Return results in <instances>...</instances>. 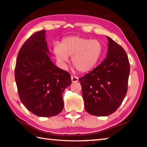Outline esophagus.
<instances>
[{"label": "esophagus", "mask_w": 147, "mask_h": 147, "mask_svg": "<svg viewBox=\"0 0 147 147\" xmlns=\"http://www.w3.org/2000/svg\"><path fill=\"white\" fill-rule=\"evenodd\" d=\"M71 80L72 83H76V82H78V80H79L78 77H76V76H71Z\"/></svg>", "instance_id": "34e87169"}]
</instances>
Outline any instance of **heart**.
<instances>
[{"mask_svg":"<svg viewBox=\"0 0 147 147\" xmlns=\"http://www.w3.org/2000/svg\"><path fill=\"white\" fill-rule=\"evenodd\" d=\"M102 53V45L98 40L78 36L64 38L61 45H55L54 54L60 64L64 65L71 56V63L81 73L91 71Z\"/></svg>","mask_w":147,"mask_h":147,"instance_id":"b5f03b06","label":"heart"}]
</instances>
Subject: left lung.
Wrapping results in <instances>:
<instances>
[{
	"mask_svg": "<svg viewBox=\"0 0 147 147\" xmlns=\"http://www.w3.org/2000/svg\"><path fill=\"white\" fill-rule=\"evenodd\" d=\"M107 58L79 79L85 110L91 115L107 116L121 105L127 91L130 66L125 51L107 37Z\"/></svg>",
	"mask_w": 147,
	"mask_h": 147,
	"instance_id": "obj_1",
	"label": "left lung"
}]
</instances>
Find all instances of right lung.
Wrapping results in <instances>:
<instances>
[{
	"mask_svg": "<svg viewBox=\"0 0 147 147\" xmlns=\"http://www.w3.org/2000/svg\"><path fill=\"white\" fill-rule=\"evenodd\" d=\"M46 31H37L24 42L18 55L15 80L20 100L39 117L55 116L64 108L63 92L71 76L50 59Z\"/></svg>",
	"mask_w": 147,
	"mask_h": 147,
	"instance_id": "add662e5",
	"label": "right lung"
}]
</instances>
